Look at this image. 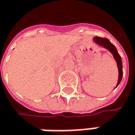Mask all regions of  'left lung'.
Masks as SVG:
<instances>
[{
	"instance_id": "obj_1",
	"label": "left lung",
	"mask_w": 135,
	"mask_h": 135,
	"mask_svg": "<svg viewBox=\"0 0 135 135\" xmlns=\"http://www.w3.org/2000/svg\"><path fill=\"white\" fill-rule=\"evenodd\" d=\"M94 41L97 42L99 45L103 46V47L107 48V50H109L110 52L113 54V57L115 58L117 63V67L119 69V78H118V81H117V86L120 84L121 79H122V76H123V67H122V60L121 57L120 56V54H118L115 46L113 44H112L110 42V40L107 38H103V37H99V36H95L94 38Z\"/></svg>"
}]
</instances>
